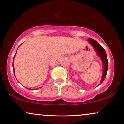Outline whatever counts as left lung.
Here are the masks:
<instances>
[{"mask_svg": "<svg viewBox=\"0 0 124 124\" xmlns=\"http://www.w3.org/2000/svg\"><path fill=\"white\" fill-rule=\"evenodd\" d=\"M88 41L89 43L92 44L93 48H94L95 51L97 52V53L98 56L100 57L101 60L103 62V75L102 78L101 80V83H102L103 81H104V79H105L106 75H107V70H108V63L107 54L105 50L103 49V48L101 46V45L99 44L96 41L92 39V38H89Z\"/></svg>", "mask_w": 124, "mask_h": 124, "instance_id": "8db88e82", "label": "left lung"}]
</instances>
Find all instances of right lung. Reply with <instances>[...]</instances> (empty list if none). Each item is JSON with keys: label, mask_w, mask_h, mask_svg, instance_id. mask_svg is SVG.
<instances>
[{"label": "right lung", "mask_w": 124, "mask_h": 124, "mask_svg": "<svg viewBox=\"0 0 124 124\" xmlns=\"http://www.w3.org/2000/svg\"><path fill=\"white\" fill-rule=\"evenodd\" d=\"M16 54H15V56H14V58H13V60H14V58H15V55H16ZM13 72H14V64H13ZM30 89V90H34V89Z\"/></svg>", "instance_id": "right-lung-1"}]
</instances>
